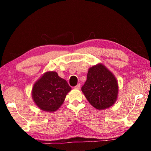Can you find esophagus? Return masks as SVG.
<instances>
[{
  "label": "esophagus",
  "instance_id": "esophagus-1",
  "mask_svg": "<svg viewBox=\"0 0 151 151\" xmlns=\"http://www.w3.org/2000/svg\"><path fill=\"white\" fill-rule=\"evenodd\" d=\"M80 88H81V85H80V84H78L77 85H76V86H75V89H80Z\"/></svg>",
  "mask_w": 151,
  "mask_h": 151
}]
</instances>
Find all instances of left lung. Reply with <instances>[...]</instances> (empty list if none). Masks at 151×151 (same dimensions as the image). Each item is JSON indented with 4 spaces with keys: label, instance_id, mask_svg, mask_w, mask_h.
Listing matches in <instances>:
<instances>
[{
    "label": "left lung",
    "instance_id": "obj_1",
    "mask_svg": "<svg viewBox=\"0 0 151 151\" xmlns=\"http://www.w3.org/2000/svg\"><path fill=\"white\" fill-rule=\"evenodd\" d=\"M82 92L92 106L104 110L113 105L118 98V81L103 64L99 63L88 69L87 78Z\"/></svg>",
    "mask_w": 151,
    "mask_h": 151
}]
</instances>
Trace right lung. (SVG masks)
Wrapping results in <instances>:
<instances>
[{"label": "right lung", "mask_w": 151, "mask_h": 151, "mask_svg": "<svg viewBox=\"0 0 151 151\" xmlns=\"http://www.w3.org/2000/svg\"><path fill=\"white\" fill-rule=\"evenodd\" d=\"M71 87L57 72L47 71L35 82L32 89V98L43 111L52 112L60 108Z\"/></svg>", "instance_id": "1"}]
</instances>
